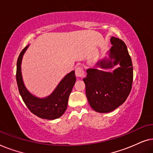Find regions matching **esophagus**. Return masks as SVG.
<instances>
[{"mask_svg": "<svg viewBox=\"0 0 153 153\" xmlns=\"http://www.w3.org/2000/svg\"><path fill=\"white\" fill-rule=\"evenodd\" d=\"M75 75L76 77H83L84 76V71L81 67H77L75 69Z\"/></svg>", "mask_w": 153, "mask_h": 153, "instance_id": "esophagus-1", "label": "esophagus"}]
</instances>
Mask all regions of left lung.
<instances>
[{"label": "left lung", "instance_id": "left-lung-1", "mask_svg": "<svg viewBox=\"0 0 153 153\" xmlns=\"http://www.w3.org/2000/svg\"><path fill=\"white\" fill-rule=\"evenodd\" d=\"M112 47L105 57L95 65L102 70L88 68L86 77L83 79L85 94L90 106L99 113L112 111L125 102L131 89L133 67L130 56L124 42L111 37ZM120 65L112 73L104 69Z\"/></svg>", "mask_w": 153, "mask_h": 153}]
</instances>
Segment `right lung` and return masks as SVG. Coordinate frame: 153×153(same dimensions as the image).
Masks as SVG:
<instances>
[{"mask_svg":"<svg viewBox=\"0 0 153 153\" xmlns=\"http://www.w3.org/2000/svg\"><path fill=\"white\" fill-rule=\"evenodd\" d=\"M28 47L26 46L22 50L16 62V82L23 101L28 109L39 118L47 120L60 118L67 109L69 97L76 81L74 70L63 77L51 95L43 98L36 97L25 86L22 74V58Z\"/></svg>","mask_w":153,"mask_h":153,"instance_id":"add662e5","label":"right lung"}]
</instances>
